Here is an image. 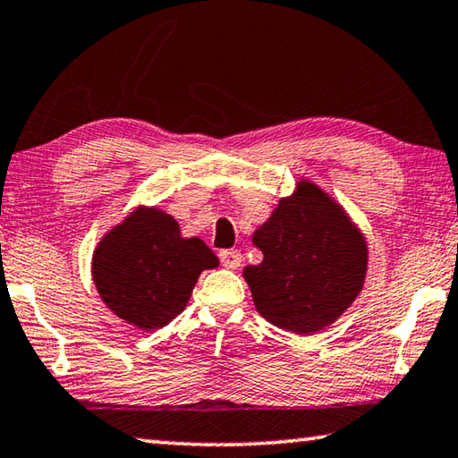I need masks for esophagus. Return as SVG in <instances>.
<instances>
[{"instance_id":"34e87169","label":"esophagus","mask_w":458,"mask_h":458,"mask_svg":"<svg viewBox=\"0 0 458 458\" xmlns=\"http://www.w3.org/2000/svg\"><path fill=\"white\" fill-rule=\"evenodd\" d=\"M220 263L226 268H238L242 263V255L238 250H220Z\"/></svg>"}]
</instances>
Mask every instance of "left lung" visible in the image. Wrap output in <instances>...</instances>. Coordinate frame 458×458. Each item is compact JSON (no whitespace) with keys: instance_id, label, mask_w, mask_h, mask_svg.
<instances>
[{"instance_id":"8db88e82","label":"left lung","mask_w":458,"mask_h":458,"mask_svg":"<svg viewBox=\"0 0 458 458\" xmlns=\"http://www.w3.org/2000/svg\"><path fill=\"white\" fill-rule=\"evenodd\" d=\"M263 250L244 268L257 311L277 328L316 334L338 320L365 285L369 249L344 208L301 179L252 234Z\"/></svg>"}]
</instances>
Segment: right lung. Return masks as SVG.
<instances>
[{"label": "right lung", "mask_w": 458, "mask_h": 458, "mask_svg": "<svg viewBox=\"0 0 458 458\" xmlns=\"http://www.w3.org/2000/svg\"><path fill=\"white\" fill-rule=\"evenodd\" d=\"M217 257L199 238L181 236L173 216L140 206L93 250L91 275L107 308L138 330H157L185 310L201 271Z\"/></svg>", "instance_id": "right-lung-1"}]
</instances>
